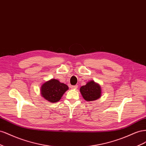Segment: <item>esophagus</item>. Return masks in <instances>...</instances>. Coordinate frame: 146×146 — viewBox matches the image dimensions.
Here are the masks:
<instances>
[{
	"label": "esophagus",
	"instance_id": "esophagus-1",
	"mask_svg": "<svg viewBox=\"0 0 146 146\" xmlns=\"http://www.w3.org/2000/svg\"><path fill=\"white\" fill-rule=\"evenodd\" d=\"M78 85H76V86H72V89H78Z\"/></svg>",
	"mask_w": 146,
	"mask_h": 146
}]
</instances>
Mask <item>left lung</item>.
Listing matches in <instances>:
<instances>
[{"mask_svg": "<svg viewBox=\"0 0 146 146\" xmlns=\"http://www.w3.org/2000/svg\"><path fill=\"white\" fill-rule=\"evenodd\" d=\"M80 92L86 101L91 102L100 98L102 91L100 84L92 80L87 82L85 86L81 87Z\"/></svg>", "mask_w": 146, "mask_h": 146, "instance_id": "obj_1", "label": "left lung"}]
</instances>
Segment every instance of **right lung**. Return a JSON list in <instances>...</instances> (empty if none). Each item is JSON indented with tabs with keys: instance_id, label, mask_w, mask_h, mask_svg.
Returning a JSON list of instances; mask_svg holds the SVG:
<instances>
[{
	"instance_id": "1",
	"label": "right lung",
	"mask_w": 146,
	"mask_h": 146,
	"mask_svg": "<svg viewBox=\"0 0 146 146\" xmlns=\"http://www.w3.org/2000/svg\"><path fill=\"white\" fill-rule=\"evenodd\" d=\"M68 90L67 85L56 79H51L42 84L40 87V94L41 97L50 103H57Z\"/></svg>"
}]
</instances>
